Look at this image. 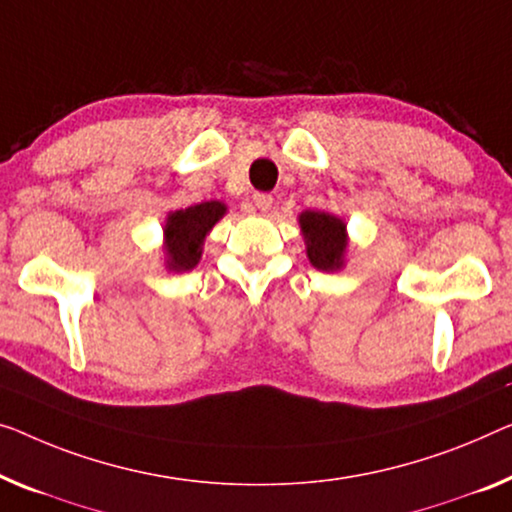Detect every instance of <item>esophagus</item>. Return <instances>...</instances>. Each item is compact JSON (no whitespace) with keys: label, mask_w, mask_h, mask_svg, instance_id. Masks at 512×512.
Wrapping results in <instances>:
<instances>
[{"label":"esophagus","mask_w":512,"mask_h":512,"mask_svg":"<svg viewBox=\"0 0 512 512\" xmlns=\"http://www.w3.org/2000/svg\"><path fill=\"white\" fill-rule=\"evenodd\" d=\"M253 202H255V209L262 211V213H266V211H269V209L273 207V197L266 195V193H257V195L253 197Z\"/></svg>","instance_id":"obj_1"}]
</instances>
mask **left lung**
Segmentation results:
<instances>
[{"instance_id": "1", "label": "left lung", "mask_w": 512, "mask_h": 512, "mask_svg": "<svg viewBox=\"0 0 512 512\" xmlns=\"http://www.w3.org/2000/svg\"><path fill=\"white\" fill-rule=\"evenodd\" d=\"M299 227L305 243V255L319 271H342L347 262L349 234L347 223L329 211L305 209L299 213Z\"/></svg>"}]
</instances>
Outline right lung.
<instances>
[{
  "label": "right lung",
  "instance_id": "1",
  "mask_svg": "<svg viewBox=\"0 0 512 512\" xmlns=\"http://www.w3.org/2000/svg\"><path fill=\"white\" fill-rule=\"evenodd\" d=\"M227 213L220 200L202 202L195 207L170 211L163 225V266L165 271H193L200 264L204 241L216 223Z\"/></svg>",
  "mask_w": 512,
  "mask_h": 512
}]
</instances>
